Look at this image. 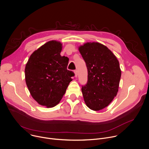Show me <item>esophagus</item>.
<instances>
[{
  "instance_id": "esophagus-1",
  "label": "esophagus",
  "mask_w": 149,
  "mask_h": 149,
  "mask_svg": "<svg viewBox=\"0 0 149 149\" xmlns=\"http://www.w3.org/2000/svg\"><path fill=\"white\" fill-rule=\"evenodd\" d=\"M74 74H75V77H77V75H78V71H77V70H75L74 71Z\"/></svg>"
}]
</instances>
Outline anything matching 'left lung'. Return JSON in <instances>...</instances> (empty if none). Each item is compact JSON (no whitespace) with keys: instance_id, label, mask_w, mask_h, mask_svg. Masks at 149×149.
I'll use <instances>...</instances> for the list:
<instances>
[{"instance_id":"left-lung-1","label":"left lung","mask_w":149,"mask_h":149,"mask_svg":"<svg viewBox=\"0 0 149 149\" xmlns=\"http://www.w3.org/2000/svg\"><path fill=\"white\" fill-rule=\"evenodd\" d=\"M88 69V82L82 87L86 106L93 111L107 107L117 96L121 71L116 56L99 42H87L78 47Z\"/></svg>"}]
</instances>
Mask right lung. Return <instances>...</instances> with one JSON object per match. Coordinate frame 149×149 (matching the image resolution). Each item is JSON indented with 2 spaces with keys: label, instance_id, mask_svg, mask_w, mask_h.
Instances as JSON below:
<instances>
[{
  "label": "right lung",
  "instance_id": "1",
  "mask_svg": "<svg viewBox=\"0 0 149 149\" xmlns=\"http://www.w3.org/2000/svg\"><path fill=\"white\" fill-rule=\"evenodd\" d=\"M62 43L50 40L30 56L25 68L26 86L33 99L47 108L59 103L74 76L67 69L68 58L61 56Z\"/></svg>",
  "mask_w": 149,
  "mask_h": 149
}]
</instances>
